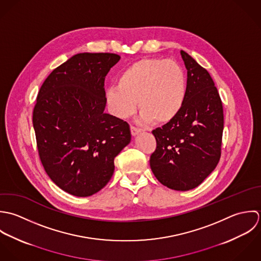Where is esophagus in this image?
Here are the masks:
<instances>
[{"label":"esophagus","instance_id":"obj_1","mask_svg":"<svg viewBox=\"0 0 261 261\" xmlns=\"http://www.w3.org/2000/svg\"><path fill=\"white\" fill-rule=\"evenodd\" d=\"M130 129H131V134H132L133 136H136V135H138V134L141 132V130H140L139 128L135 127V126H131Z\"/></svg>","mask_w":261,"mask_h":261}]
</instances>
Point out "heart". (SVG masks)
<instances>
[{
	"instance_id": "heart-1",
	"label": "heart",
	"mask_w": 261,
	"mask_h": 261,
	"mask_svg": "<svg viewBox=\"0 0 261 261\" xmlns=\"http://www.w3.org/2000/svg\"><path fill=\"white\" fill-rule=\"evenodd\" d=\"M187 93V75L177 62L142 58L119 73L117 87L106 92V101L112 113L123 119L135 112L137 100L143 122L163 126L179 115Z\"/></svg>"
}]
</instances>
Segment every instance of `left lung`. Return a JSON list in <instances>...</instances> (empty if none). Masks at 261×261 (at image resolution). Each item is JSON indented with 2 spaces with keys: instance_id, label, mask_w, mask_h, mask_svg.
<instances>
[{
  "instance_id": "1",
  "label": "left lung",
  "mask_w": 261,
  "mask_h": 261,
  "mask_svg": "<svg viewBox=\"0 0 261 261\" xmlns=\"http://www.w3.org/2000/svg\"><path fill=\"white\" fill-rule=\"evenodd\" d=\"M188 70V93L179 115L152 131L156 149L150 167L157 179L175 191L201 185L216 168L224 129L223 106L208 70L180 51Z\"/></svg>"
}]
</instances>
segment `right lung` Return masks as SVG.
<instances>
[{
    "label": "right lung",
    "mask_w": 261,
    "mask_h": 261,
    "mask_svg": "<svg viewBox=\"0 0 261 261\" xmlns=\"http://www.w3.org/2000/svg\"><path fill=\"white\" fill-rule=\"evenodd\" d=\"M120 56L79 53L56 67L42 84L33 110L41 163L53 182L76 197L101 191L114 159L129 144V124L104 113L105 77Z\"/></svg>",
    "instance_id": "obj_1"
}]
</instances>
